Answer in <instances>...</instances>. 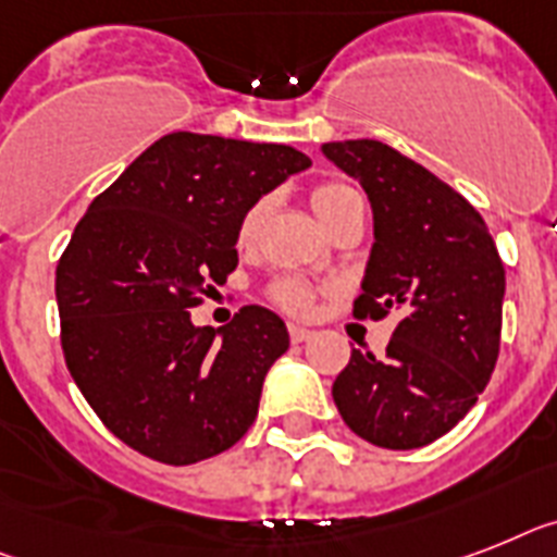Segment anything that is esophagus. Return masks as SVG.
<instances>
[{
    "label": "esophagus",
    "mask_w": 557,
    "mask_h": 557,
    "mask_svg": "<svg viewBox=\"0 0 557 557\" xmlns=\"http://www.w3.org/2000/svg\"><path fill=\"white\" fill-rule=\"evenodd\" d=\"M289 338L296 344L307 342V338H312V330L310 327H301V324H289Z\"/></svg>",
    "instance_id": "1"
}]
</instances>
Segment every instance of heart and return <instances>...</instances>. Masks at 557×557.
<instances>
[{"instance_id":"obj_1","label":"heart","mask_w":557,"mask_h":557,"mask_svg":"<svg viewBox=\"0 0 557 557\" xmlns=\"http://www.w3.org/2000/svg\"><path fill=\"white\" fill-rule=\"evenodd\" d=\"M356 199H361L352 187L347 185H338V182H321L310 190V207L312 213L319 215V222L324 227L338 219V215L347 210ZM261 219H264V205L256 201L252 207H247L245 215H242V222H238L236 230V242L238 247H250L259 236V227H261ZM312 287L305 282V278H282V282H275L273 287V298L275 305H282L284 310L289 312H307L312 305Z\"/></svg>"}]
</instances>
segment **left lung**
Segmentation results:
<instances>
[{
	"label": "left lung",
	"instance_id": "8db88e82",
	"mask_svg": "<svg viewBox=\"0 0 557 557\" xmlns=\"http://www.w3.org/2000/svg\"><path fill=\"white\" fill-rule=\"evenodd\" d=\"M321 153L361 182L372 207L375 245L352 312H401L387 356L352 350L333 401L375 447H426L475 407L493 375L504 264L475 207L389 145L327 141Z\"/></svg>",
	"mask_w": 557,
	"mask_h": 557
}]
</instances>
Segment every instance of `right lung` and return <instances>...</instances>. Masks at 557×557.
I'll return each instance as SVG.
<instances>
[{
  "label": "right lung",
  "instance_id": "1",
  "mask_svg": "<svg viewBox=\"0 0 557 557\" xmlns=\"http://www.w3.org/2000/svg\"><path fill=\"white\" fill-rule=\"evenodd\" d=\"M310 159L287 145L168 133L99 193L57 264L64 364L110 433L185 467L250 430L261 384L289 347L259 305L227 327L190 307L236 270L247 207Z\"/></svg>",
  "mask_w": 557,
  "mask_h": 557
}]
</instances>
